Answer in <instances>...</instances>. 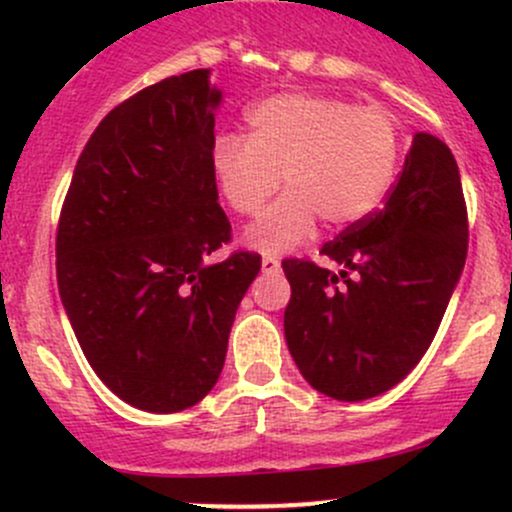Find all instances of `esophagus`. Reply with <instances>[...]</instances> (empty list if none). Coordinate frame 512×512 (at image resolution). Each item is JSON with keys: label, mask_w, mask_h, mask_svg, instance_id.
Listing matches in <instances>:
<instances>
[{"label": "esophagus", "mask_w": 512, "mask_h": 512, "mask_svg": "<svg viewBox=\"0 0 512 512\" xmlns=\"http://www.w3.org/2000/svg\"><path fill=\"white\" fill-rule=\"evenodd\" d=\"M279 269H281V264H279V260H276V257H272V255L262 257V272L264 274H276Z\"/></svg>", "instance_id": "obj_1"}]
</instances>
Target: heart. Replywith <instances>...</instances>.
Returning a JSON list of instances; mask_svg holds the SVG:
<instances>
[{"instance_id":"obj_1","label":"heart","mask_w":512,"mask_h":512,"mask_svg":"<svg viewBox=\"0 0 512 512\" xmlns=\"http://www.w3.org/2000/svg\"><path fill=\"white\" fill-rule=\"evenodd\" d=\"M402 156V129L385 108H358L344 98L279 93L248 110V137L219 134L211 173L236 214L255 216L281 185L279 197L245 233L260 252H286L315 233L363 221L383 204Z\"/></svg>"}]
</instances>
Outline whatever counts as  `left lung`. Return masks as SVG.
Returning <instances> with one entry per match:
<instances>
[{
  "label": "left lung",
  "instance_id": "8db88e82",
  "mask_svg": "<svg viewBox=\"0 0 512 512\" xmlns=\"http://www.w3.org/2000/svg\"><path fill=\"white\" fill-rule=\"evenodd\" d=\"M467 204L448 144L414 134L383 209L351 223L320 255L284 260V334L322 395L361 402L395 387L436 337L467 260Z\"/></svg>",
  "mask_w": 512,
  "mask_h": 512
}]
</instances>
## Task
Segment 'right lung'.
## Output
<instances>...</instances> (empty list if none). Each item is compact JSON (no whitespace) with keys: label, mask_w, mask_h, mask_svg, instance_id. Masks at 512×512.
<instances>
[{"label":"right lung","mask_w":512,"mask_h":512,"mask_svg":"<svg viewBox=\"0 0 512 512\" xmlns=\"http://www.w3.org/2000/svg\"><path fill=\"white\" fill-rule=\"evenodd\" d=\"M221 91L209 69L168 76L91 134L57 226V284L86 361L117 397L173 414L209 395L262 267L231 240L211 144Z\"/></svg>","instance_id":"obj_1"}]
</instances>
